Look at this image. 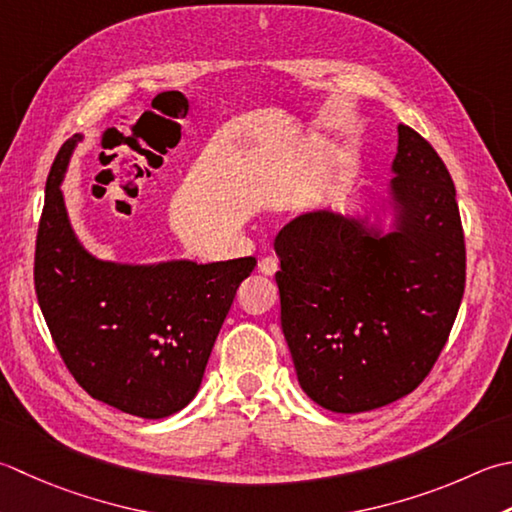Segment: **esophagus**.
<instances>
[{
	"mask_svg": "<svg viewBox=\"0 0 512 512\" xmlns=\"http://www.w3.org/2000/svg\"><path fill=\"white\" fill-rule=\"evenodd\" d=\"M279 270V262L275 257H264L262 262H259V273H264L268 277H273Z\"/></svg>",
	"mask_w": 512,
	"mask_h": 512,
	"instance_id": "esophagus-1",
	"label": "esophagus"
}]
</instances>
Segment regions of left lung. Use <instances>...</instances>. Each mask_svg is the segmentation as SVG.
I'll return each instance as SVG.
<instances>
[{
  "instance_id": "1",
  "label": "left lung",
  "mask_w": 512,
  "mask_h": 512,
  "mask_svg": "<svg viewBox=\"0 0 512 512\" xmlns=\"http://www.w3.org/2000/svg\"><path fill=\"white\" fill-rule=\"evenodd\" d=\"M390 173L370 213L308 210L275 237L299 386L333 413H366L413 393L464 297V230L442 157L399 124Z\"/></svg>"
}]
</instances>
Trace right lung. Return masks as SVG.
I'll use <instances>...</instances> for the list:
<instances>
[{
  "label": "right lung",
  "instance_id": "1",
  "mask_svg": "<svg viewBox=\"0 0 512 512\" xmlns=\"http://www.w3.org/2000/svg\"><path fill=\"white\" fill-rule=\"evenodd\" d=\"M77 133L46 182L35 248V290L64 364L90 397L162 419L193 402L239 284L255 257L197 264L99 259L70 224L62 182Z\"/></svg>",
  "mask_w": 512,
  "mask_h": 512
}]
</instances>
